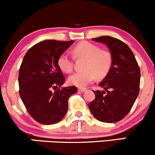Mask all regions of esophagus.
I'll return each instance as SVG.
<instances>
[{
  "mask_svg": "<svg viewBox=\"0 0 155 155\" xmlns=\"http://www.w3.org/2000/svg\"><path fill=\"white\" fill-rule=\"evenodd\" d=\"M86 90H87L86 88H82V87H79V88H78V91H79V92H83L86 91Z\"/></svg>",
  "mask_w": 155,
  "mask_h": 155,
  "instance_id": "34e87169",
  "label": "esophagus"
}]
</instances>
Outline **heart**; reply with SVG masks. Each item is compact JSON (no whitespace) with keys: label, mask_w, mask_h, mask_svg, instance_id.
<instances>
[{"label":"heart","mask_w":155,"mask_h":155,"mask_svg":"<svg viewBox=\"0 0 155 155\" xmlns=\"http://www.w3.org/2000/svg\"><path fill=\"white\" fill-rule=\"evenodd\" d=\"M76 57L87 58L83 71L73 74L68 78L71 84L79 87H84L95 81L97 75L99 77L106 76L111 65V56L107 51L101 50L100 47L87 41L81 42L73 49ZM58 66L63 72L71 73L74 68V60L67 52H64L58 60Z\"/></svg>","instance_id":"b5f03b06"}]
</instances>
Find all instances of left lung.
Segmentation results:
<instances>
[{"mask_svg": "<svg viewBox=\"0 0 155 155\" xmlns=\"http://www.w3.org/2000/svg\"><path fill=\"white\" fill-rule=\"evenodd\" d=\"M92 40L106 44L111 52L112 64L99 84L104 90L94 91L95 98L88 107L97 120L117 122L129 113L139 93V66L133 51L122 41L106 35Z\"/></svg>", "mask_w": 155, "mask_h": 155, "instance_id": "1", "label": "left lung"}]
</instances>
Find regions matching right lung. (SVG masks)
Instances as JSON below:
<instances>
[{
	"label": "right lung",
	"instance_id": "1",
	"mask_svg": "<svg viewBox=\"0 0 155 155\" xmlns=\"http://www.w3.org/2000/svg\"><path fill=\"white\" fill-rule=\"evenodd\" d=\"M74 42L43 41L28 49L23 58L19 71V95L27 111L39 123L59 122L67 113L69 97L77 91L76 87L58 89L65 80L58 58Z\"/></svg>",
	"mask_w": 155,
	"mask_h": 155
}]
</instances>
